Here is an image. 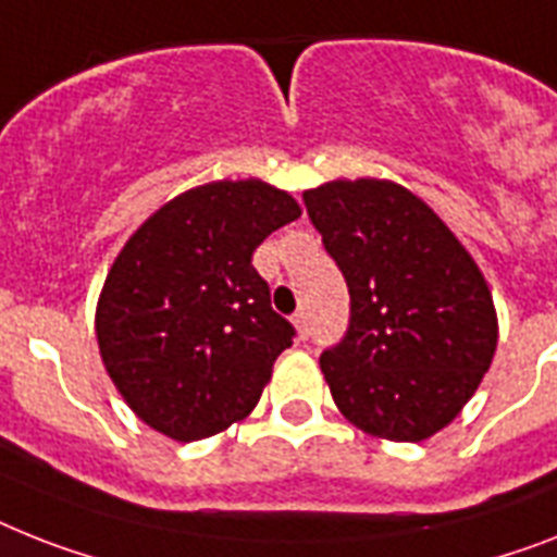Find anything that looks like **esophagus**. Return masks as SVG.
I'll list each match as a JSON object with an SVG mask.
<instances>
[{
	"label": "esophagus",
	"mask_w": 557,
	"mask_h": 557,
	"mask_svg": "<svg viewBox=\"0 0 557 557\" xmlns=\"http://www.w3.org/2000/svg\"><path fill=\"white\" fill-rule=\"evenodd\" d=\"M292 323L294 329H297V337L306 341V337H309V318H306V311H297V314L292 318Z\"/></svg>",
	"instance_id": "obj_1"
}]
</instances>
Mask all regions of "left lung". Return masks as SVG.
<instances>
[{"instance_id": "1", "label": "left lung", "mask_w": 557, "mask_h": 557, "mask_svg": "<svg viewBox=\"0 0 557 557\" xmlns=\"http://www.w3.org/2000/svg\"><path fill=\"white\" fill-rule=\"evenodd\" d=\"M351 297L320 369L343 418L418 443L469 404L498 346L490 286L472 255L409 188L334 180L302 194Z\"/></svg>"}]
</instances>
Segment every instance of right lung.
<instances>
[{"instance_id": "obj_1", "label": "right lung", "mask_w": 557, "mask_h": 557, "mask_svg": "<svg viewBox=\"0 0 557 557\" xmlns=\"http://www.w3.org/2000/svg\"><path fill=\"white\" fill-rule=\"evenodd\" d=\"M300 216L263 180H220L153 211L122 246L97 302V341L125 404L174 441L255 409L294 325L271 309L255 248Z\"/></svg>"}]
</instances>
